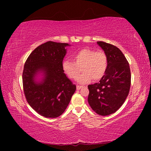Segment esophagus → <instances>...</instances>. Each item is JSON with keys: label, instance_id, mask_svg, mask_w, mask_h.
Here are the masks:
<instances>
[{"label": "esophagus", "instance_id": "obj_1", "mask_svg": "<svg viewBox=\"0 0 151 151\" xmlns=\"http://www.w3.org/2000/svg\"><path fill=\"white\" fill-rule=\"evenodd\" d=\"M81 88H83V86H80V85H76V89L77 90H80Z\"/></svg>", "mask_w": 151, "mask_h": 151}]
</instances>
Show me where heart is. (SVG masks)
<instances>
[{
    "label": "heart",
    "mask_w": 151,
    "mask_h": 151,
    "mask_svg": "<svg viewBox=\"0 0 151 151\" xmlns=\"http://www.w3.org/2000/svg\"><path fill=\"white\" fill-rule=\"evenodd\" d=\"M72 61L65 60L62 64L63 70L70 79H76L81 68L83 72L76 79L79 83L85 84L91 79L101 80L108 68L109 58L103 50L96 51L91 48H83L76 52Z\"/></svg>",
    "instance_id": "1"
}]
</instances>
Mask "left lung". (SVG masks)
<instances>
[{"instance_id": "obj_1", "label": "left lung", "mask_w": 151, "mask_h": 151, "mask_svg": "<svg viewBox=\"0 0 151 151\" xmlns=\"http://www.w3.org/2000/svg\"><path fill=\"white\" fill-rule=\"evenodd\" d=\"M97 44L108 56V68L99 83L88 86V102L97 114L107 116L114 113L126 100L131 87V70L119 48L103 41Z\"/></svg>"}]
</instances>
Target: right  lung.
Listing matches in <instances>:
<instances>
[{
  "mask_svg": "<svg viewBox=\"0 0 151 151\" xmlns=\"http://www.w3.org/2000/svg\"><path fill=\"white\" fill-rule=\"evenodd\" d=\"M67 43L48 41L30 53L22 73L24 93L29 105L46 118L62 114L76 91V85L64 73L62 64ZM40 71L43 81L37 83L35 76Z\"/></svg>",
  "mask_w": 151,
  "mask_h": 151,
  "instance_id": "add662e5",
  "label": "right lung"
}]
</instances>
